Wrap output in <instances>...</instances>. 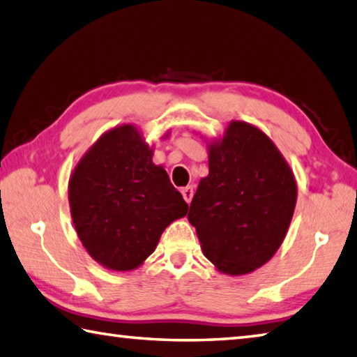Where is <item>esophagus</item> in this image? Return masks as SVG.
Wrapping results in <instances>:
<instances>
[{"label": "esophagus", "mask_w": 357, "mask_h": 357, "mask_svg": "<svg viewBox=\"0 0 357 357\" xmlns=\"http://www.w3.org/2000/svg\"><path fill=\"white\" fill-rule=\"evenodd\" d=\"M180 192H181V196H183V199L186 200V204H190V202L192 200V194H194L192 188H191V186H186V188H183V190H181Z\"/></svg>", "instance_id": "1"}]
</instances>
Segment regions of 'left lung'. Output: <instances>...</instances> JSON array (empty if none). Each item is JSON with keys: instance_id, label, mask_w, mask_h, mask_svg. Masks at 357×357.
Masks as SVG:
<instances>
[{"instance_id": "left-lung-1", "label": "left lung", "mask_w": 357, "mask_h": 357, "mask_svg": "<svg viewBox=\"0 0 357 357\" xmlns=\"http://www.w3.org/2000/svg\"><path fill=\"white\" fill-rule=\"evenodd\" d=\"M206 143L210 172L199 181L188 220L219 272L247 275L283 244L297 180L273 141L245 121H230L224 135Z\"/></svg>"}]
</instances>
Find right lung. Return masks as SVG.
<instances>
[{
  "label": "right lung",
  "instance_id": "right-lung-1",
  "mask_svg": "<svg viewBox=\"0 0 357 357\" xmlns=\"http://www.w3.org/2000/svg\"><path fill=\"white\" fill-rule=\"evenodd\" d=\"M152 157L143 132L121 124L96 139L70 176L74 228L86 253L109 271H135L155 250L165 228L188 213Z\"/></svg>",
  "mask_w": 357,
  "mask_h": 357
}]
</instances>
